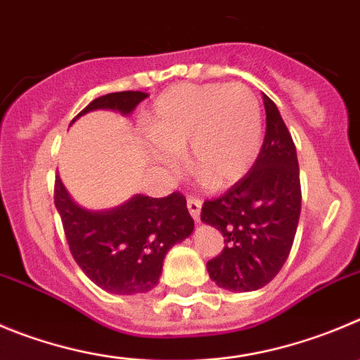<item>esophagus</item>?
<instances>
[{
	"label": "esophagus",
	"mask_w": 360,
	"mask_h": 360,
	"mask_svg": "<svg viewBox=\"0 0 360 360\" xmlns=\"http://www.w3.org/2000/svg\"><path fill=\"white\" fill-rule=\"evenodd\" d=\"M186 204H188V211H190V214L193 217V220L199 221L200 220V207H202V200H200L199 197H188Z\"/></svg>",
	"instance_id": "1"
}]
</instances>
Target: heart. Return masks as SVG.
<instances>
[{
    "label": "heart",
    "instance_id": "1",
    "mask_svg": "<svg viewBox=\"0 0 360 360\" xmlns=\"http://www.w3.org/2000/svg\"><path fill=\"white\" fill-rule=\"evenodd\" d=\"M149 158L161 169L179 167L188 147L191 170L217 188L240 181L263 139L257 97L243 83H181L165 90L146 115Z\"/></svg>",
    "mask_w": 360,
    "mask_h": 360
}]
</instances>
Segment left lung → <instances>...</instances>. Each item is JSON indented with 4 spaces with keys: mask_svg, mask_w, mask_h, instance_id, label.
<instances>
[{
    "mask_svg": "<svg viewBox=\"0 0 360 360\" xmlns=\"http://www.w3.org/2000/svg\"><path fill=\"white\" fill-rule=\"evenodd\" d=\"M266 134L247 176L218 199L206 200L200 220L224 236V250L207 261L220 288L256 291L281 271L293 247L302 207L297 147L274 101L263 94Z\"/></svg>",
    "mask_w": 360,
    "mask_h": 360,
    "instance_id": "left-lung-1",
    "label": "left lung"
}]
</instances>
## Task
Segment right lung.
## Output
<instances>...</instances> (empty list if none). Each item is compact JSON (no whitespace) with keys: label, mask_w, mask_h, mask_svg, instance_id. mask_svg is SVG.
<instances>
[{"label":"right lung","mask_w":360,"mask_h":360,"mask_svg":"<svg viewBox=\"0 0 360 360\" xmlns=\"http://www.w3.org/2000/svg\"><path fill=\"white\" fill-rule=\"evenodd\" d=\"M146 97L134 90L106 94L72 122L101 108L127 115ZM55 206L74 261L94 284L113 295L147 293L158 286L165 254L193 231V218L179 191L163 199L134 195L113 210L89 211L70 199L56 176Z\"/></svg>","instance_id":"add662e5"}]
</instances>
